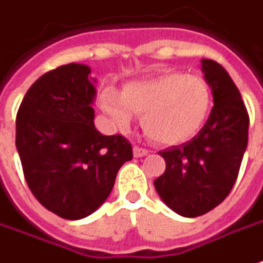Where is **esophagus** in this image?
<instances>
[{
  "mask_svg": "<svg viewBox=\"0 0 263 263\" xmlns=\"http://www.w3.org/2000/svg\"><path fill=\"white\" fill-rule=\"evenodd\" d=\"M147 149H145V147H140V146H135L133 147V155L136 158H142L145 157V155H147Z\"/></svg>",
  "mask_w": 263,
  "mask_h": 263,
  "instance_id": "34e87169",
  "label": "esophagus"
}]
</instances>
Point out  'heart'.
<instances>
[{
    "label": "heart",
    "instance_id": "obj_1",
    "mask_svg": "<svg viewBox=\"0 0 263 263\" xmlns=\"http://www.w3.org/2000/svg\"><path fill=\"white\" fill-rule=\"evenodd\" d=\"M99 105L118 130L130 126L133 112L140 116L142 127L152 140L178 145L196 136L205 126L212 108V92L202 77L164 71L127 83L121 93L105 87Z\"/></svg>",
    "mask_w": 263,
    "mask_h": 263
}]
</instances>
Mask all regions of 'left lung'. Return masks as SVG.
Returning <instances> with one entry per match:
<instances>
[{
	"label": "left lung",
	"instance_id": "1",
	"mask_svg": "<svg viewBox=\"0 0 263 263\" xmlns=\"http://www.w3.org/2000/svg\"><path fill=\"white\" fill-rule=\"evenodd\" d=\"M202 70L214 96L209 118L192 140L159 151L167 168L154 181L164 203L189 218L206 214L228 196L249 136L248 109L226 68L202 60Z\"/></svg>",
	"mask_w": 263,
	"mask_h": 263
}]
</instances>
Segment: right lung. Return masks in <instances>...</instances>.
Listing matches in <instances>:
<instances>
[{"mask_svg":"<svg viewBox=\"0 0 263 263\" xmlns=\"http://www.w3.org/2000/svg\"><path fill=\"white\" fill-rule=\"evenodd\" d=\"M85 64L41 76L20 104L15 146L26 183L42 206L64 219L90 215L109 196L117 173L133 158L121 135L95 128V86Z\"/></svg>","mask_w":263,"mask_h":263,"instance_id":"right-lung-1","label":"right lung"}]
</instances>
